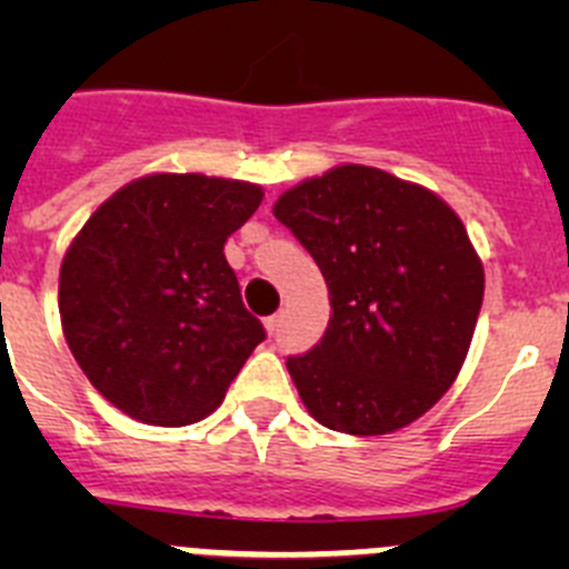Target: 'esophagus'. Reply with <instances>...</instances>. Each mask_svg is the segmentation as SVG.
<instances>
[{"label":"esophagus","instance_id":"34e87169","mask_svg":"<svg viewBox=\"0 0 569 569\" xmlns=\"http://www.w3.org/2000/svg\"><path fill=\"white\" fill-rule=\"evenodd\" d=\"M279 321H281V313H273L264 319V328H268V333H276V330H279Z\"/></svg>","mask_w":569,"mask_h":569}]
</instances>
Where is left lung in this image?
Listing matches in <instances>:
<instances>
[{
  "mask_svg": "<svg viewBox=\"0 0 569 569\" xmlns=\"http://www.w3.org/2000/svg\"><path fill=\"white\" fill-rule=\"evenodd\" d=\"M328 281L319 345L288 359L319 425L396 433L459 376L485 299V268L465 222L433 190L367 164H336L276 199Z\"/></svg>",
  "mask_w": 569,
  "mask_h": 569,
  "instance_id": "1",
  "label": "left lung"
}]
</instances>
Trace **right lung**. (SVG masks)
Returning <instances> with one entry per match:
<instances>
[{"label":"right lung","mask_w":569,"mask_h":569,"mask_svg":"<svg viewBox=\"0 0 569 569\" xmlns=\"http://www.w3.org/2000/svg\"><path fill=\"white\" fill-rule=\"evenodd\" d=\"M261 184L150 173L104 199L59 270L70 353L99 393L144 425L184 427L222 405L264 328L241 305L224 241Z\"/></svg>","instance_id":"1"}]
</instances>
